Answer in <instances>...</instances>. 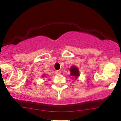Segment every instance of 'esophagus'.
<instances>
[{
	"mask_svg": "<svg viewBox=\"0 0 121 121\" xmlns=\"http://www.w3.org/2000/svg\"><path fill=\"white\" fill-rule=\"evenodd\" d=\"M54 73H55L56 75H59L61 73V72L59 70H56V71H54Z\"/></svg>",
	"mask_w": 121,
	"mask_h": 121,
	"instance_id": "esophagus-1",
	"label": "esophagus"
}]
</instances>
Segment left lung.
I'll return each mask as SVG.
<instances>
[{
	"instance_id": "8db88e82",
	"label": "left lung",
	"mask_w": 121,
	"mask_h": 121,
	"mask_svg": "<svg viewBox=\"0 0 121 121\" xmlns=\"http://www.w3.org/2000/svg\"><path fill=\"white\" fill-rule=\"evenodd\" d=\"M69 70L70 71V76L73 78H74L75 80H76L78 79V77H79V68L77 67H76L74 65H73L69 69Z\"/></svg>"
}]
</instances>
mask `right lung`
I'll use <instances>...</instances> for the list:
<instances>
[{"mask_svg": "<svg viewBox=\"0 0 121 121\" xmlns=\"http://www.w3.org/2000/svg\"><path fill=\"white\" fill-rule=\"evenodd\" d=\"M42 77H43H43H46L45 74H44V75H43V76H42Z\"/></svg>", "mask_w": 121, "mask_h": 121, "instance_id": "obj_1", "label": "right lung"}]
</instances>
